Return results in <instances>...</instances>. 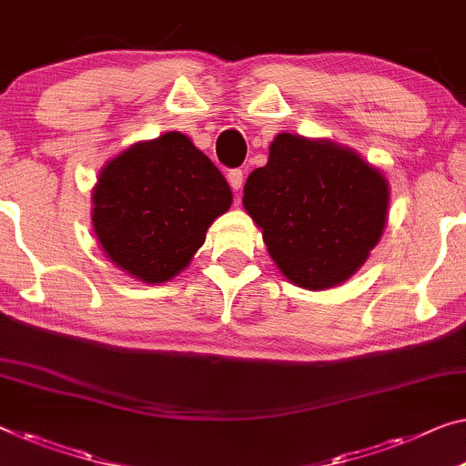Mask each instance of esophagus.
<instances>
[{"mask_svg": "<svg viewBox=\"0 0 466 466\" xmlns=\"http://www.w3.org/2000/svg\"><path fill=\"white\" fill-rule=\"evenodd\" d=\"M227 181H228V185H231V189L239 191L241 185H243V173H241L239 168L228 170V173H227Z\"/></svg>", "mask_w": 466, "mask_h": 466, "instance_id": "34e87169", "label": "esophagus"}]
</instances>
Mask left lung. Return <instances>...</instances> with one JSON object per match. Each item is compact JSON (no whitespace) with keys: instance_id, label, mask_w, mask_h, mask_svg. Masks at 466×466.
Returning a JSON list of instances; mask_svg holds the SVG:
<instances>
[{"instance_id":"1","label":"left lung","mask_w":466,"mask_h":466,"mask_svg":"<svg viewBox=\"0 0 466 466\" xmlns=\"http://www.w3.org/2000/svg\"><path fill=\"white\" fill-rule=\"evenodd\" d=\"M243 208L289 283L329 289L367 262L388 223L390 183L354 149L279 133L249 173Z\"/></svg>"}]
</instances>
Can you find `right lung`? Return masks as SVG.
Here are the masks:
<instances>
[{"mask_svg": "<svg viewBox=\"0 0 466 466\" xmlns=\"http://www.w3.org/2000/svg\"><path fill=\"white\" fill-rule=\"evenodd\" d=\"M231 202V187L208 156L187 135L168 131L106 164L91 193V225L110 262L156 285L189 267Z\"/></svg>", "mask_w": 466, "mask_h": 466, "instance_id": "obj_1", "label": "right lung"}]
</instances>
